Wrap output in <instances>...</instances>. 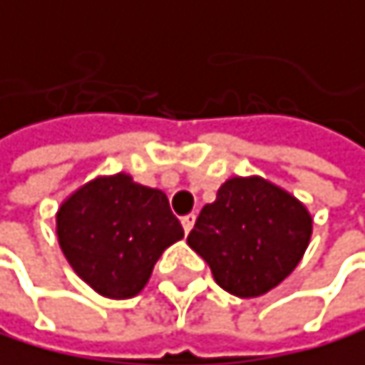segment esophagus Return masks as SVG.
Masks as SVG:
<instances>
[{
	"instance_id": "esophagus-1",
	"label": "esophagus",
	"mask_w": 365,
	"mask_h": 365,
	"mask_svg": "<svg viewBox=\"0 0 365 365\" xmlns=\"http://www.w3.org/2000/svg\"><path fill=\"white\" fill-rule=\"evenodd\" d=\"M180 222H182V230L189 234V232H192V227H194V222H196V216H194V214L182 216V220H180Z\"/></svg>"
}]
</instances>
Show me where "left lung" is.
Here are the masks:
<instances>
[{
    "mask_svg": "<svg viewBox=\"0 0 365 365\" xmlns=\"http://www.w3.org/2000/svg\"><path fill=\"white\" fill-rule=\"evenodd\" d=\"M312 216L297 196L261 176H234L205 205L187 243L230 294L269 292L301 263Z\"/></svg>",
    "mask_w": 365,
    "mask_h": 365,
    "instance_id": "1",
    "label": "left lung"
}]
</instances>
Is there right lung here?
Listing matches in <instances>:
<instances>
[{"instance_id":"obj_1","label":"right lung","mask_w":365,"mask_h":365,"mask_svg":"<svg viewBox=\"0 0 365 365\" xmlns=\"http://www.w3.org/2000/svg\"><path fill=\"white\" fill-rule=\"evenodd\" d=\"M57 243L76 274L106 299H131L155 261L185 236L165 192L129 173L96 176L68 194L55 214Z\"/></svg>"}]
</instances>
